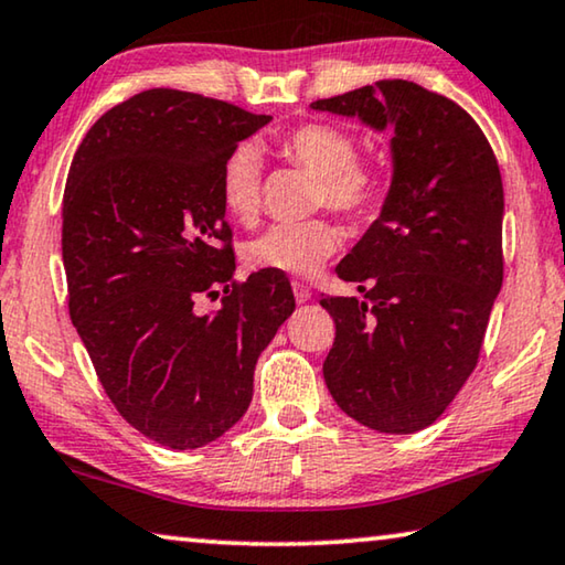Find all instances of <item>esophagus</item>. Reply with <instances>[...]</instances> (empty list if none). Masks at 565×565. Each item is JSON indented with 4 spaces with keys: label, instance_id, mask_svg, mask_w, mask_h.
Masks as SVG:
<instances>
[{
    "label": "esophagus",
    "instance_id": "34e87169",
    "mask_svg": "<svg viewBox=\"0 0 565 565\" xmlns=\"http://www.w3.org/2000/svg\"><path fill=\"white\" fill-rule=\"evenodd\" d=\"M294 297H297L299 305H305V301L311 299V289L301 281H294Z\"/></svg>",
    "mask_w": 565,
    "mask_h": 565
}]
</instances>
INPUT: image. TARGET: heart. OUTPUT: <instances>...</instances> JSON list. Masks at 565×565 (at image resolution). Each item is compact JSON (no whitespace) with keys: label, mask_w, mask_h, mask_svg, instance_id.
<instances>
[{"label":"heart","mask_w":565,"mask_h":565,"mask_svg":"<svg viewBox=\"0 0 565 565\" xmlns=\"http://www.w3.org/2000/svg\"><path fill=\"white\" fill-rule=\"evenodd\" d=\"M289 162L319 177L317 202L344 221L363 223L377 215L385 200L383 174L358 162V145L348 131L330 124H301L279 139ZM217 192L225 213L238 223H254L260 210V157L250 145H238L223 159ZM340 248V233L330 221L271 225L246 243L243 258L256 271L311 276Z\"/></svg>","instance_id":"obj_1"}]
</instances>
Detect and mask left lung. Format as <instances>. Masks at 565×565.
<instances>
[{"label":"left lung","mask_w":565,"mask_h":565,"mask_svg":"<svg viewBox=\"0 0 565 565\" xmlns=\"http://www.w3.org/2000/svg\"><path fill=\"white\" fill-rule=\"evenodd\" d=\"M311 108L393 126L383 213L334 268L363 299L319 301L337 330L324 383L358 424L416 434L477 367L500 294L498 157L465 108L411 81H381Z\"/></svg>","instance_id":"obj_1"}]
</instances>
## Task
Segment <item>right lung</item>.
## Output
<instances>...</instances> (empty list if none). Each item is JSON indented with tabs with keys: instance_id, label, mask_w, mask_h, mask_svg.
Wrapping results in <instances>:
<instances>
[{
	"instance_id": "obj_1",
	"label": "right lung",
	"mask_w": 565,
	"mask_h": 565,
	"mask_svg": "<svg viewBox=\"0 0 565 565\" xmlns=\"http://www.w3.org/2000/svg\"><path fill=\"white\" fill-rule=\"evenodd\" d=\"M268 121L228 100L141 90L90 126L67 174V311L116 411L167 449H200L238 424L256 360L297 307L284 274L233 279L217 192L228 151ZM202 296L222 307L200 312Z\"/></svg>"
}]
</instances>
